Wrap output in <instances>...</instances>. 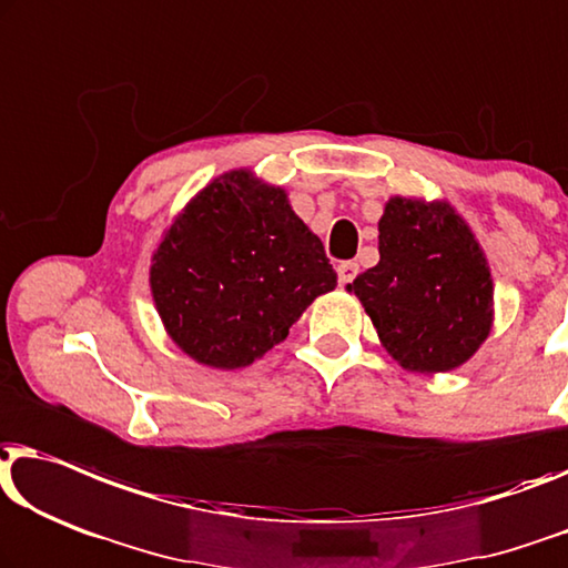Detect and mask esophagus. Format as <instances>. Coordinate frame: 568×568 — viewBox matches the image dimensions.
<instances>
[{
	"instance_id": "obj_1",
	"label": "esophagus",
	"mask_w": 568,
	"mask_h": 568,
	"mask_svg": "<svg viewBox=\"0 0 568 568\" xmlns=\"http://www.w3.org/2000/svg\"><path fill=\"white\" fill-rule=\"evenodd\" d=\"M358 274V264H353V261H343V264H338V282L345 286L351 284L353 278H356Z\"/></svg>"
}]
</instances>
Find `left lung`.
Here are the masks:
<instances>
[{
    "label": "left lung",
    "instance_id": "obj_1",
    "mask_svg": "<svg viewBox=\"0 0 568 568\" xmlns=\"http://www.w3.org/2000/svg\"><path fill=\"white\" fill-rule=\"evenodd\" d=\"M386 353L415 374L458 368L489 338L495 284L479 241L446 200L392 196L379 264L348 284Z\"/></svg>",
    "mask_w": 568,
    "mask_h": 568
}]
</instances>
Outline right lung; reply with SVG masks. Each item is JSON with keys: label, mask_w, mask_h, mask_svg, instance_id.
<instances>
[{"label": "right lung", "mask_w": 568, "mask_h": 568, "mask_svg": "<svg viewBox=\"0 0 568 568\" xmlns=\"http://www.w3.org/2000/svg\"><path fill=\"white\" fill-rule=\"evenodd\" d=\"M148 282L169 338L196 364L230 372L282 343L338 274L284 189L235 169L174 217Z\"/></svg>", "instance_id": "right-lung-1"}]
</instances>
